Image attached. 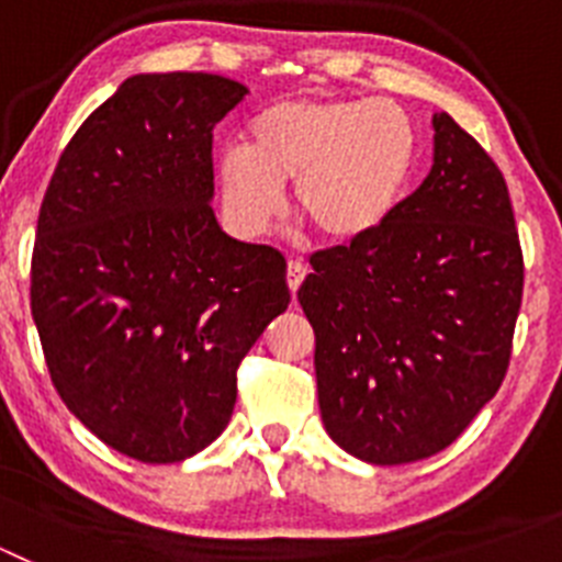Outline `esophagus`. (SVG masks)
Segmentation results:
<instances>
[{
  "label": "esophagus",
  "mask_w": 562,
  "mask_h": 562,
  "mask_svg": "<svg viewBox=\"0 0 562 562\" xmlns=\"http://www.w3.org/2000/svg\"><path fill=\"white\" fill-rule=\"evenodd\" d=\"M304 278H306V267L301 265V261H290V265H286V284H290L292 295L297 292V286L304 284Z\"/></svg>",
  "instance_id": "1"
}]
</instances>
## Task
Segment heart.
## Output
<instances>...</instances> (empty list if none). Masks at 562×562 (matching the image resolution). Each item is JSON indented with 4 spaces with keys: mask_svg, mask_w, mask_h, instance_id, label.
<instances>
[{
    "mask_svg": "<svg viewBox=\"0 0 562 562\" xmlns=\"http://www.w3.org/2000/svg\"><path fill=\"white\" fill-rule=\"evenodd\" d=\"M419 166V134L394 101L281 98L247 126L245 148L220 157L227 213L250 236L270 231L292 187L304 216L331 247L371 241L408 200Z\"/></svg>",
    "mask_w": 562,
    "mask_h": 562,
    "instance_id": "obj_1",
    "label": "heart"
}]
</instances>
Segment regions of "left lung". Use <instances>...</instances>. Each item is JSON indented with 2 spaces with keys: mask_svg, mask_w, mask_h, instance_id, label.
<instances>
[{
  "mask_svg": "<svg viewBox=\"0 0 562 562\" xmlns=\"http://www.w3.org/2000/svg\"><path fill=\"white\" fill-rule=\"evenodd\" d=\"M317 405L346 453L408 464L453 445L498 394L524 295L504 173L434 114V166L391 225L310 258Z\"/></svg>",
  "mask_w": 562,
  "mask_h": 562,
  "instance_id": "obj_1",
  "label": "left lung"
}]
</instances>
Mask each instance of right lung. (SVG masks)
<instances>
[{"label": "right lung", "instance_id": "right-lung-1", "mask_svg": "<svg viewBox=\"0 0 562 562\" xmlns=\"http://www.w3.org/2000/svg\"><path fill=\"white\" fill-rule=\"evenodd\" d=\"M247 87L140 72L67 143L38 211L30 310L58 396L146 464L205 450L236 369L290 306L286 261L213 213V126Z\"/></svg>", "mask_w": 562, "mask_h": 562}]
</instances>
